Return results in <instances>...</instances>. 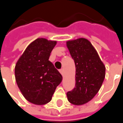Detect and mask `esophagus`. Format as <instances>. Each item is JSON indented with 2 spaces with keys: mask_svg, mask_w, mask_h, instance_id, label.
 <instances>
[{
  "mask_svg": "<svg viewBox=\"0 0 123 123\" xmlns=\"http://www.w3.org/2000/svg\"><path fill=\"white\" fill-rule=\"evenodd\" d=\"M59 71H60V73L61 74V75L63 76V75H64V70H63V69H61L59 70Z\"/></svg>",
  "mask_w": 123,
  "mask_h": 123,
  "instance_id": "obj_1",
  "label": "esophagus"
}]
</instances>
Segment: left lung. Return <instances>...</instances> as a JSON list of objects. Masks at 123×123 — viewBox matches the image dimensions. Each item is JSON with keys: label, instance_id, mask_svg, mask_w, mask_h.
Returning a JSON list of instances; mask_svg holds the SVG:
<instances>
[{"label": "left lung", "instance_id": "1", "mask_svg": "<svg viewBox=\"0 0 123 123\" xmlns=\"http://www.w3.org/2000/svg\"><path fill=\"white\" fill-rule=\"evenodd\" d=\"M75 65V87L67 93L71 104L83 105L99 91L105 78V67L91 42L80 38L67 42Z\"/></svg>", "mask_w": 123, "mask_h": 123}]
</instances>
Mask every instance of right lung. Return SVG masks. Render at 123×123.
Wrapping results in <instances>:
<instances>
[{"label": "right lung", "mask_w": 123, "mask_h": 123, "mask_svg": "<svg viewBox=\"0 0 123 123\" xmlns=\"http://www.w3.org/2000/svg\"><path fill=\"white\" fill-rule=\"evenodd\" d=\"M56 41L37 39L28 46L17 62L15 80L26 99L36 105L49 102L62 75L49 61Z\"/></svg>", "instance_id": "add662e5"}]
</instances>
